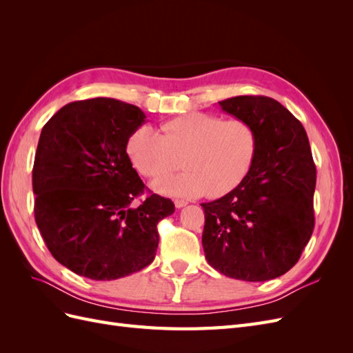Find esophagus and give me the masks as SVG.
Masks as SVG:
<instances>
[{"instance_id":"1","label":"esophagus","mask_w":353,"mask_h":353,"mask_svg":"<svg viewBox=\"0 0 353 353\" xmlns=\"http://www.w3.org/2000/svg\"><path fill=\"white\" fill-rule=\"evenodd\" d=\"M174 203H175V208H178V209L187 206V201L185 200H175Z\"/></svg>"}]
</instances>
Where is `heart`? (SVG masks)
Wrapping results in <instances>:
<instances>
[{
  "label": "heart",
  "instance_id": "b5f03b06",
  "mask_svg": "<svg viewBox=\"0 0 353 353\" xmlns=\"http://www.w3.org/2000/svg\"><path fill=\"white\" fill-rule=\"evenodd\" d=\"M141 125L128 140V154L144 176L159 178L178 169L185 172L156 181L159 193L179 197H219L239 187L258 154V134L243 119L223 121L208 113H188L160 126Z\"/></svg>",
  "mask_w": 353,
  "mask_h": 353
}]
</instances>
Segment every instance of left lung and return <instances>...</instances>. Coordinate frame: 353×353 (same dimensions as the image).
Listing matches in <instances>:
<instances>
[{"mask_svg":"<svg viewBox=\"0 0 353 353\" xmlns=\"http://www.w3.org/2000/svg\"><path fill=\"white\" fill-rule=\"evenodd\" d=\"M258 134V154L243 183L201 203V243L212 268L243 281L272 280L292 270L312 236L316 169L303 125L261 95L218 103Z\"/></svg>","mask_w":353,"mask_h":353,"instance_id":"8db88e82","label":"left lung"}]
</instances>
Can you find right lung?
<instances>
[{
	"label": "right lung",
	"instance_id": "obj_1",
	"mask_svg": "<svg viewBox=\"0 0 353 353\" xmlns=\"http://www.w3.org/2000/svg\"><path fill=\"white\" fill-rule=\"evenodd\" d=\"M144 122L137 105L97 97L66 104L42 128L32 170L35 221L51 254L74 274L117 280L154 259L157 223L175 206L157 194L132 206L144 184L126 145Z\"/></svg>",
	"mask_w": 353,
	"mask_h": 353
}]
</instances>
